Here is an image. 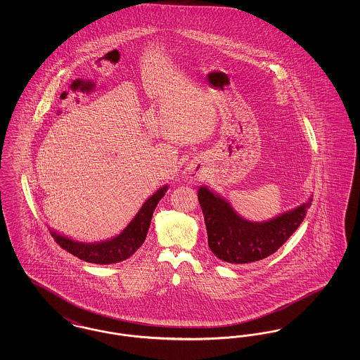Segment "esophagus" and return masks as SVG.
<instances>
[{
    "label": "esophagus",
    "mask_w": 360,
    "mask_h": 360,
    "mask_svg": "<svg viewBox=\"0 0 360 360\" xmlns=\"http://www.w3.org/2000/svg\"><path fill=\"white\" fill-rule=\"evenodd\" d=\"M198 174H200L198 169L194 167V166H190V167L186 169V176H188L190 181H194V179L198 176Z\"/></svg>",
    "instance_id": "34e87169"
}]
</instances>
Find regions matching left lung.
I'll use <instances>...</instances> for the list:
<instances>
[{
  "label": "left lung",
  "instance_id": "obj_1",
  "mask_svg": "<svg viewBox=\"0 0 360 360\" xmlns=\"http://www.w3.org/2000/svg\"><path fill=\"white\" fill-rule=\"evenodd\" d=\"M198 201L205 219L210 251L224 262L243 264L273 255L297 231L311 198L294 210L266 223L248 221L207 188H200Z\"/></svg>",
  "mask_w": 360,
  "mask_h": 360
}]
</instances>
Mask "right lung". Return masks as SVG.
I'll use <instances>...</instances> for the list:
<instances>
[{"mask_svg":"<svg viewBox=\"0 0 360 360\" xmlns=\"http://www.w3.org/2000/svg\"><path fill=\"white\" fill-rule=\"evenodd\" d=\"M167 186L159 188L153 194L137 212L134 220L127 225V228L119 236L101 243H79L74 240L51 232L55 241L74 257H79L89 263L96 264H110L119 263L129 257H132L144 243L153 213L160 198L166 194Z\"/></svg>","mask_w":360,"mask_h":360,"instance_id":"obj_1","label":"right lung"}]
</instances>
